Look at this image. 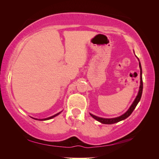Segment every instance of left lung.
I'll list each match as a JSON object with an SVG mask.
<instances>
[{
	"mask_svg": "<svg viewBox=\"0 0 159 159\" xmlns=\"http://www.w3.org/2000/svg\"><path fill=\"white\" fill-rule=\"evenodd\" d=\"M137 57V56H136ZM138 60L139 61V59L137 57ZM139 68H140V86H139V92L137 95L136 98L134 99V102L131 104V106L129 108V109L127 111L123 114L122 115L117 117H115V118H102V117H99L98 116H95V115L89 113L91 117H92L93 119L95 120H97L99 122L102 123L103 124H113V123H118L121 121H123V120L127 119L129 116H130V115L132 113L133 111V110L135 109L136 106L137 105L138 103L140 101L141 98V95L143 93V78H142V68H141V65L140 63V61H139Z\"/></svg>",
	"mask_w": 159,
	"mask_h": 159,
	"instance_id": "obj_1",
	"label": "left lung"
}]
</instances>
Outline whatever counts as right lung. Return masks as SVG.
<instances>
[{"label": "right lung", "mask_w": 159, "mask_h": 159, "mask_svg": "<svg viewBox=\"0 0 159 159\" xmlns=\"http://www.w3.org/2000/svg\"><path fill=\"white\" fill-rule=\"evenodd\" d=\"M61 112V111H60V112H59V113H57L55 114L54 115H53V116H51V117H48V118H45V119H36V118H33V117H32V118H33L34 119L38 120V121H46V120H49V119H52V118L55 117L56 116H57V115H58Z\"/></svg>", "instance_id": "obj_1"}]
</instances>
